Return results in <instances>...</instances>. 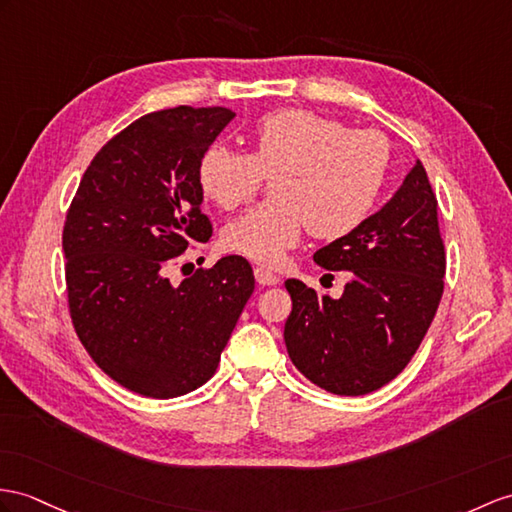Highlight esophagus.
Wrapping results in <instances>:
<instances>
[{
    "label": "esophagus",
    "mask_w": 512,
    "mask_h": 512,
    "mask_svg": "<svg viewBox=\"0 0 512 512\" xmlns=\"http://www.w3.org/2000/svg\"><path fill=\"white\" fill-rule=\"evenodd\" d=\"M254 276H256V282L260 286H271V284H278L280 282V278L276 276V273L265 269V267H256L254 269Z\"/></svg>",
    "instance_id": "esophagus-1"
}]
</instances>
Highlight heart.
I'll return each instance as SVG.
<instances>
[{
	"label": "heart",
	"instance_id": "b5f03b06",
	"mask_svg": "<svg viewBox=\"0 0 512 512\" xmlns=\"http://www.w3.org/2000/svg\"><path fill=\"white\" fill-rule=\"evenodd\" d=\"M249 156L215 145L199 160L206 197L232 210L252 199L271 176V199L234 219L223 245L258 265L276 267L302 232L341 239L363 223L389 173L391 149L376 130H350L343 121L304 108L260 117L247 134Z\"/></svg>",
	"mask_w": 512,
	"mask_h": 512
}]
</instances>
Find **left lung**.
I'll list each match as a JSON object with an SVG mask.
<instances>
[{"instance_id": "left-lung-1", "label": "left lung", "mask_w": 512, "mask_h": 512, "mask_svg": "<svg viewBox=\"0 0 512 512\" xmlns=\"http://www.w3.org/2000/svg\"><path fill=\"white\" fill-rule=\"evenodd\" d=\"M313 258L323 269L347 271L350 282L339 299L284 282L293 299L286 352L334 395L376 391L415 356L443 295L445 247L421 162L378 213Z\"/></svg>"}]
</instances>
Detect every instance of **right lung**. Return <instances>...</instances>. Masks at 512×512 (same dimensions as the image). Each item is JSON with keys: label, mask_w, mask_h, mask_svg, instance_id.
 Masks as SVG:
<instances>
[{"label": "right lung", "mask_w": 512, "mask_h": 512, "mask_svg": "<svg viewBox=\"0 0 512 512\" xmlns=\"http://www.w3.org/2000/svg\"><path fill=\"white\" fill-rule=\"evenodd\" d=\"M234 119L221 106L149 112L99 149L62 230L69 313L97 367L156 400L215 376L254 293L243 256H223L180 284L165 276L191 241L206 243L199 160Z\"/></svg>", "instance_id": "add662e5"}]
</instances>
